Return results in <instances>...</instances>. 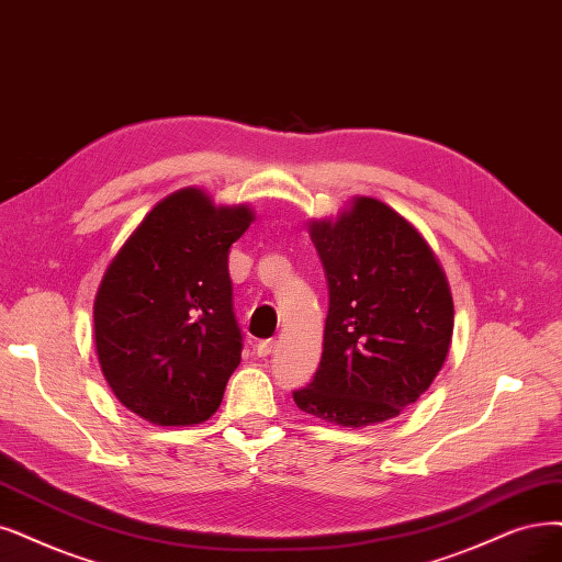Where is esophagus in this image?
<instances>
[{"mask_svg": "<svg viewBox=\"0 0 562 562\" xmlns=\"http://www.w3.org/2000/svg\"><path fill=\"white\" fill-rule=\"evenodd\" d=\"M273 349H276V340H261V342L255 347L259 359H266V357L273 355Z\"/></svg>", "mask_w": 562, "mask_h": 562, "instance_id": "34e87169", "label": "esophagus"}]
</instances>
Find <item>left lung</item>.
Instances as JSON below:
<instances>
[{
    "instance_id": "obj_1",
    "label": "left lung",
    "mask_w": 562,
    "mask_h": 562,
    "mask_svg": "<svg viewBox=\"0 0 562 562\" xmlns=\"http://www.w3.org/2000/svg\"><path fill=\"white\" fill-rule=\"evenodd\" d=\"M328 280L324 351L299 409L336 426L382 424L417 403L442 370L453 299L426 238L391 205L355 196L307 224Z\"/></svg>"
}]
</instances>
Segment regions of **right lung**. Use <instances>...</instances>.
<instances>
[{
  "mask_svg": "<svg viewBox=\"0 0 562 562\" xmlns=\"http://www.w3.org/2000/svg\"><path fill=\"white\" fill-rule=\"evenodd\" d=\"M255 222L247 203L215 205L199 187L161 199L106 266L94 347L115 398L155 426L217 412L240 363L228 247Z\"/></svg>",
  "mask_w": 562,
  "mask_h": 562,
  "instance_id": "1",
  "label": "right lung"
}]
</instances>
